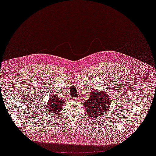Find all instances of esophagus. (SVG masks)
<instances>
[{"label": "esophagus", "instance_id": "obj_1", "mask_svg": "<svg viewBox=\"0 0 156 156\" xmlns=\"http://www.w3.org/2000/svg\"><path fill=\"white\" fill-rule=\"evenodd\" d=\"M76 99H77L76 98H70V100H71V101H74V100H76Z\"/></svg>", "mask_w": 156, "mask_h": 156}]
</instances>
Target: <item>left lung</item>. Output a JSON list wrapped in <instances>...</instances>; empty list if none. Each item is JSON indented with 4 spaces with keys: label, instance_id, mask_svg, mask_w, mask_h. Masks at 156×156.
Here are the masks:
<instances>
[{
    "label": "left lung",
    "instance_id": "1",
    "mask_svg": "<svg viewBox=\"0 0 156 156\" xmlns=\"http://www.w3.org/2000/svg\"><path fill=\"white\" fill-rule=\"evenodd\" d=\"M110 98L107 94L95 90L90 95V98L83 104L87 114L86 115L93 119L104 114L110 105Z\"/></svg>",
    "mask_w": 156,
    "mask_h": 156
}]
</instances>
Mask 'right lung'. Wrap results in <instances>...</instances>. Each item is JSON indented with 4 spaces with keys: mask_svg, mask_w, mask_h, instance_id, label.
<instances>
[{
    "mask_svg": "<svg viewBox=\"0 0 156 156\" xmlns=\"http://www.w3.org/2000/svg\"><path fill=\"white\" fill-rule=\"evenodd\" d=\"M64 105L63 99H60L59 98L53 96L49 98V101L48 103V111L50 112L51 114L55 115L62 109V107Z\"/></svg>",
    "mask_w": 156,
    "mask_h": 156,
    "instance_id": "add662e5",
    "label": "right lung"
}]
</instances>
